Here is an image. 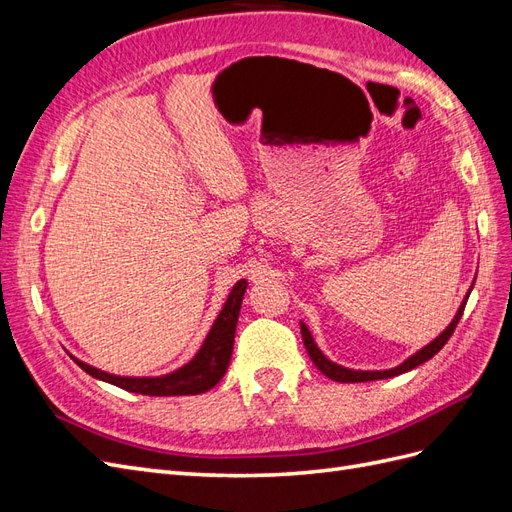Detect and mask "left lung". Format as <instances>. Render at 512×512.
I'll list each match as a JSON object with an SVG mask.
<instances>
[{
    "instance_id": "left-lung-1",
    "label": "left lung",
    "mask_w": 512,
    "mask_h": 512,
    "mask_svg": "<svg viewBox=\"0 0 512 512\" xmlns=\"http://www.w3.org/2000/svg\"><path fill=\"white\" fill-rule=\"evenodd\" d=\"M472 288H474V284L470 286L466 299H463V303L459 305L457 314L451 320V324H448V327L436 339H433V342H429L425 348H421L418 352H414L412 356H408V359L401 363V365H397V367L382 369V371H363V369H348L344 365H337V363H333L331 359H327V356L322 354V350L314 342L312 333H309V329L301 322V335H303L305 350L309 354V359L314 361V365L322 371V374L327 376V378H331V380H335V382H369V380H384V378H395L399 374H406V371H410V369H414L418 365H423L425 361L431 359V356H436L444 348V344L448 342V339H451V335H453V331L457 327V322H459V318L463 314V307H466V303H468V297H470Z\"/></svg>"
}]
</instances>
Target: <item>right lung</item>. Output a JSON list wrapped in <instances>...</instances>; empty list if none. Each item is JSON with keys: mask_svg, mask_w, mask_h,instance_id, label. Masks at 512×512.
Wrapping results in <instances>:
<instances>
[{"mask_svg": "<svg viewBox=\"0 0 512 512\" xmlns=\"http://www.w3.org/2000/svg\"><path fill=\"white\" fill-rule=\"evenodd\" d=\"M247 282L239 280L232 286L228 299L222 307V312L215 318L211 331L207 333L203 346L196 352L190 363L183 367L170 371L166 376L156 378H130V376H115L108 371L91 367L79 359L74 363L79 365L89 376H94L102 382L115 384L119 389H126L130 393L138 395H151V397H173V395H200L218 384L230 363L232 356V344H235V329L241 312L243 294H245Z\"/></svg>", "mask_w": 512, "mask_h": 512, "instance_id": "add662e5", "label": "right lung"}]
</instances>
